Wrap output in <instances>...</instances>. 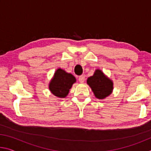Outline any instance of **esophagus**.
Returning <instances> with one entry per match:
<instances>
[{
    "mask_svg": "<svg viewBox=\"0 0 151 151\" xmlns=\"http://www.w3.org/2000/svg\"><path fill=\"white\" fill-rule=\"evenodd\" d=\"M85 76L84 75H81V76H80L78 77V81L80 82V83H84V81H85Z\"/></svg>",
    "mask_w": 151,
    "mask_h": 151,
    "instance_id": "esophagus-1",
    "label": "esophagus"
}]
</instances>
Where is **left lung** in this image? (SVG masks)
Returning a JSON list of instances; mask_svg holds the SVG:
<instances>
[{
    "label": "left lung",
    "instance_id": "obj_1",
    "mask_svg": "<svg viewBox=\"0 0 151 151\" xmlns=\"http://www.w3.org/2000/svg\"><path fill=\"white\" fill-rule=\"evenodd\" d=\"M87 84L92 88L95 96L99 99H103L110 95L113 89L112 81L99 69L94 72L93 76L87 79Z\"/></svg>",
    "mask_w": 151,
    "mask_h": 151
}]
</instances>
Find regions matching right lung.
I'll return each mask as SVG.
<instances>
[{"mask_svg":"<svg viewBox=\"0 0 151 151\" xmlns=\"http://www.w3.org/2000/svg\"><path fill=\"white\" fill-rule=\"evenodd\" d=\"M76 82L75 77L70 73L58 68L49 84V89L54 95L59 98H65L69 93V89Z\"/></svg>","mask_w":151,"mask_h":151,"instance_id":"1","label":"right lung"}]
</instances>
